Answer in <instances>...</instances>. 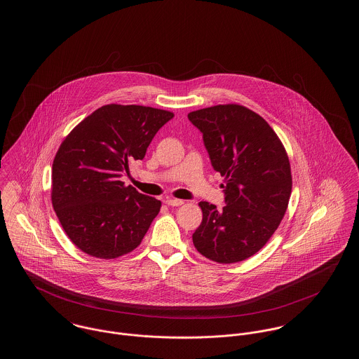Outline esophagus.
Returning a JSON list of instances; mask_svg holds the SVG:
<instances>
[{
	"label": "esophagus",
	"mask_w": 359,
	"mask_h": 359,
	"mask_svg": "<svg viewBox=\"0 0 359 359\" xmlns=\"http://www.w3.org/2000/svg\"><path fill=\"white\" fill-rule=\"evenodd\" d=\"M165 203L168 205H171V207H179V205H183L184 202L180 201V199H175V198H167Z\"/></svg>",
	"instance_id": "obj_1"
}]
</instances>
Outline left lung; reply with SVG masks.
Listing matches in <instances>:
<instances>
[{
    "mask_svg": "<svg viewBox=\"0 0 359 359\" xmlns=\"http://www.w3.org/2000/svg\"><path fill=\"white\" fill-rule=\"evenodd\" d=\"M203 135L211 165L224 177L222 210L201 202V226L192 234L205 258L233 264L256 255L285 215L292 175L284 145L269 123L241 104L191 111Z\"/></svg>",
    "mask_w": 359,
    "mask_h": 359,
    "instance_id": "left-lung-1",
    "label": "left lung"
}]
</instances>
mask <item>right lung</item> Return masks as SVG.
<instances>
[{"mask_svg": "<svg viewBox=\"0 0 359 359\" xmlns=\"http://www.w3.org/2000/svg\"><path fill=\"white\" fill-rule=\"evenodd\" d=\"M173 113L104 104L78 123L52 164L51 199L63 230L88 256L111 259L135 250L161 202L125 186L129 163L142 160Z\"/></svg>", "mask_w": 359, "mask_h": 359, "instance_id": "right-lung-1", "label": "right lung"}]
</instances>
